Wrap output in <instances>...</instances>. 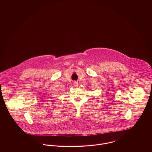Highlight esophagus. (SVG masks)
<instances>
[{"instance_id": "esophagus-1", "label": "esophagus", "mask_w": 152, "mask_h": 152, "mask_svg": "<svg viewBox=\"0 0 152 152\" xmlns=\"http://www.w3.org/2000/svg\"><path fill=\"white\" fill-rule=\"evenodd\" d=\"M73 85L75 87H78V83L77 81H73Z\"/></svg>"}]
</instances>
